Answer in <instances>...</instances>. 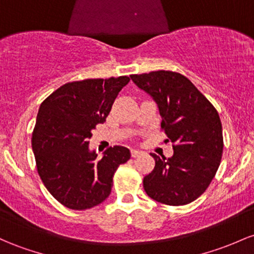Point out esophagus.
Here are the masks:
<instances>
[{
  "label": "esophagus",
  "mask_w": 254,
  "mask_h": 254,
  "mask_svg": "<svg viewBox=\"0 0 254 254\" xmlns=\"http://www.w3.org/2000/svg\"><path fill=\"white\" fill-rule=\"evenodd\" d=\"M141 154H142L141 150H137V149H131V157H132V158L138 157V155H141Z\"/></svg>",
  "instance_id": "obj_1"
}]
</instances>
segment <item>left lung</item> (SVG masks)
Listing matches in <instances>:
<instances>
[{
  "label": "left lung",
  "mask_w": 254,
  "mask_h": 254,
  "mask_svg": "<svg viewBox=\"0 0 254 254\" xmlns=\"http://www.w3.org/2000/svg\"><path fill=\"white\" fill-rule=\"evenodd\" d=\"M157 102L161 129L174 143L166 159L150 153L154 170L143 178L147 195L165 205H187L212 182L223 153L222 123L213 105L183 74L154 71L131 74Z\"/></svg>",
  "instance_id": "obj_1"
}]
</instances>
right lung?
<instances>
[{
	"label": "right lung",
	"mask_w": 254,
	"mask_h": 254,
	"mask_svg": "<svg viewBox=\"0 0 254 254\" xmlns=\"http://www.w3.org/2000/svg\"><path fill=\"white\" fill-rule=\"evenodd\" d=\"M127 76L66 83L41 104L32 132L38 175L48 191L71 210L101 204L111 194L113 175L131 154L114 146L97 159L89 138L102 124Z\"/></svg>",
	"instance_id": "right-lung-1"
}]
</instances>
